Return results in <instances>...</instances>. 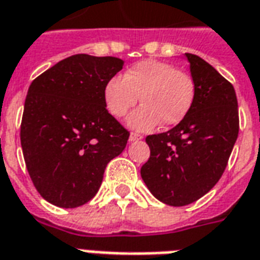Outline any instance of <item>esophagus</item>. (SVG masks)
I'll return each instance as SVG.
<instances>
[{
    "instance_id": "obj_1",
    "label": "esophagus",
    "mask_w": 260,
    "mask_h": 260,
    "mask_svg": "<svg viewBox=\"0 0 260 260\" xmlns=\"http://www.w3.org/2000/svg\"><path fill=\"white\" fill-rule=\"evenodd\" d=\"M143 139V136L142 135H139V134H132L129 135V142H138V140H142Z\"/></svg>"
}]
</instances>
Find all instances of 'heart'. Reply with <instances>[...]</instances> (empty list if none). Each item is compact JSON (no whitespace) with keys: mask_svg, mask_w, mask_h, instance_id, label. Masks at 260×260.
<instances>
[{"mask_svg":"<svg viewBox=\"0 0 260 260\" xmlns=\"http://www.w3.org/2000/svg\"><path fill=\"white\" fill-rule=\"evenodd\" d=\"M139 96L143 105L128 117L126 124L146 132L159 124L172 126L183 121L193 104L195 86L189 75L156 59L140 61L124 73V79L114 76L105 84V106L116 118L125 116Z\"/></svg>","mask_w":260,"mask_h":260,"instance_id":"obj_1","label":"heart"}]
</instances>
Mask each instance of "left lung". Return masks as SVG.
<instances>
[{
  "instance_id": "1",
  "label": "left lung",
  "mask_w": 260,
  "mask_h": 260,
  "mask_svg": "<svg viewBox=\"0 0 260 260\" xmlns=\"http://www.w3.org/2000/svg\"><path fill=\"white\" fill-rule=\"evenodd\" d=\"M195 98L183 121L150 135V158L142 166L144 184L158 201L180 207L193 203L218 183L237 135L236 91L199 55L185 53Z\"/></svg>"
}]
</instances>
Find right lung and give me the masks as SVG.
I'll list each match as a JSON object with an SVG mask.
<instances>
[{"instance_id":"1","label":"right lung","mask_w":260,"mask_h":260,"mask_svg":"<svg viewBox=\"0 0 260 260\" xmlns=\"http://www.w3.org/2000/svg\"><path fill=\"white\" fill-rule=\"evenodd\" d=\"M124 65L116 57L75 54L28 88L20 128L25 165L45 201L75 209L98 192L105 168L129 132L106 110L105 84Z\"/></svg>"}]
</instances>
